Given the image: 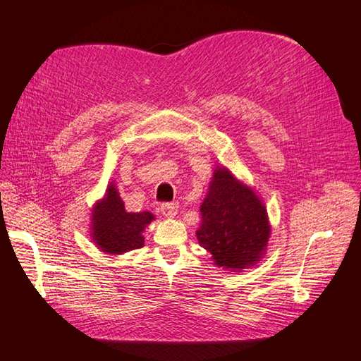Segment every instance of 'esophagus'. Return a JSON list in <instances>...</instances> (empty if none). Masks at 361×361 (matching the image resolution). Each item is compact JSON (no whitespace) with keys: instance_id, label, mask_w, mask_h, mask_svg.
Here are the masks:
<instances>
[{"instance_id":"obj_1","label":"esophagus","mask_w":361,"mask_h":361,"mask_svg":"<svg viewBox=\"0 0 361 361\" xmlns=\"http://www.w3.org/2000/svg\"><path fill=\"white\" fill-rule=\"evenodd\" d=\"M178 203H163V206H161V212H163V216L166 217H175L176 212H178Z\"/></svg>"}]
</instances>
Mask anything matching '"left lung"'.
I'll return each mask as SVG.
<instances>
[{"label": "left lung", "mask_w": 361, "mask_h": 361, "mask_svg": "<svg viewBox=\"0 0 361 361\" xmlns=\"http://www.w3.org/2000/svg\"><path fill=\"white\" fill-rule=\"evenodd\" d=\"M200 212L197 240L217 267L242 270L264 256L271 231L265 204L226 167L214 171Z\"/></svg>", "instance_id": "1"}]
</instances>
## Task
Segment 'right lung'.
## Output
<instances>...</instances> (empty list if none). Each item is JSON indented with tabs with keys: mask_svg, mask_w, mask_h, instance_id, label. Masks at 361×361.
I'll return each mask as SVG.
<instances>
[{
	"mask_svg": "<svg viewBox=\"0 0 361 361\" xmlns=\"http://www.w3.org/2000/svg\"><path fill=\"white\" fill-rule=\"evenodd\" d=\"M152 220L155 216L149 211L127 212L116 185L110 183L105 197L93 208L90 235L99 250L109 255H122L142 247V231Z\"/></svg>",
	"mask_w": 361,
	"mask_h": 361,
	"instance_id": "1",
	"label": "right lung"
}]
</instances>
